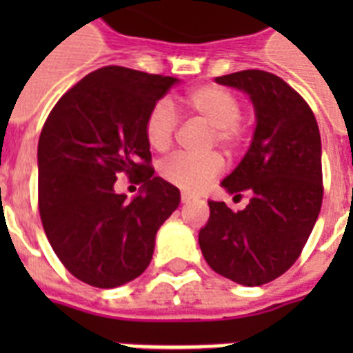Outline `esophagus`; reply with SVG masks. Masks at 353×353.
Wrapping results in <instances>:
<instances>
[{
	"instance_id": "34e87169",
	"label": "esophagus",
	"mask_w": 353,
	"mask_h": 353,
	"mask_svg": "<svg viewBox=\"0 0 353 353\" xmlns=\"http://www.w3.org/2000/svg\"><path fill=\"white\" fill-rule=\"evenodd\" d=\"M190 199H192V198H190V196H188L187 192H183V194H181V203H188Z\"/></svg>"
}]
</instances>
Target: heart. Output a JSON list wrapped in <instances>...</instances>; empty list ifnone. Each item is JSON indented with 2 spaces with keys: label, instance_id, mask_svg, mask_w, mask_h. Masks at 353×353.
I'll return each mask as SVG.
<instances>
[{
  "label": "heart",
  "instance_id": "b5f03b06",
  "mask_svg": "<svg viewBox=\"0 0 353 353\" xmlns=\"http://www.w3.org/2000/svg\"><path fill=\"white\" fill-rule=\"evenodd\" d=\"M183 104L188 112L203 119L212 126L210 144L221 148L236 150L243 139L241 126V102L227 88L207 84L194 88L183 97ZM177 128L176 110L168 101H157L144 117V137L150 148L163 152L174 141ZM223 170V159L218 154L194 157L188 154H174L159 166L161 177L185 192L198 194L209 187Z\"/></svg>",
  "mask_w": 353,
  "mask_h": 353
}]
</instances>
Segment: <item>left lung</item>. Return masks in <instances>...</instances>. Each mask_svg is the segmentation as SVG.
Segmentation results:
<instances>
[{"instance_id": "left-lung-1", "label": "left lung", "mask_w": 353, "mask_h": 353, "mask_svg": "<svg viewBox=\"0 0 353 353\" xmlns=\"http://www.w3.org/2000/svg\"><path fill=\"white\" fill-rule=\"evenodd\" d=\"M251 97L256 128L227 192L251 194L243 210L209 201L199 247L216 273L241 285L279 279L301 256L323 205L321 133L307 102L268 71L245 69L216 79Z\"/></svg>"}]
</instances>
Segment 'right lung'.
Wrapping results in <instances>:
<instances>
[{
	"label": "right lung",
	"mask_w": 353,
	"mask_h": 353,
	"mask_svg": "<svg viewBox=\"0 0 353 353\" xmlns=\"http://www.w3.org/2000/svg\"><path fill=\"white\" fill-rule=\"evenodd\" d=\"M177 79L108 65L74 84L52 108L38 141V209L63 268L85 284L137 279L179 190L154 176L144 117ZM119 173L143 184L128 202Z\"/></svg>",
	"instance_id": "add662e5"
}]
</instances>
